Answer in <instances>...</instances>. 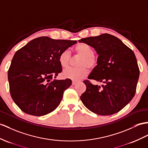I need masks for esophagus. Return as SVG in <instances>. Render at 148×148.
Wrapping results in <instances>:
<instances>
[{"label": "esophagus", "mask_w": 148, "mask_h": 148, "mask_svg": "<svg viewBox=\"0 0 148 148\" xmlns=\"http://www.w3.org/2000/svg\"><path fill=\"white\" fill-rule=\"evenodd\" d=\"M78 83V81H75V80H73L72 81V85H76Z\"/></svg>", "instance_id": "1"}]
</instances>
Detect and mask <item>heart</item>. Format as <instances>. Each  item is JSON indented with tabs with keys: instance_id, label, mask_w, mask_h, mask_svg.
<instances>
[{
	"instance_id": "obj_1",
	"label": "heart",
	"mask_w": 148,
	"mask_h": 148,
	"mask_svg": "<svg viewBox=\"0 0 148 148\" xmlns=\"http://www.w3.org/2000/svg\"><path fill=\"white\" fill-rule=\"evenodd\" d=\"M74 51L77 55L81 56L79 58L77 68H68L63 71L64 78L77 80L85 77L88 74L86 67L92 69L95 68L97 64V58L93 55L94 50L92 47L84 42L78 43L74 47ZM70 60V53L68 50H64L61 52L58 57V62L62 68H66Z\"/></svg>"
}]
</instances>
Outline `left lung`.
Wrapping results in <instances>:
<instances>
[{
    "mask_svg": "<svg viewBox=\"0 0 148 148\" xmlns=\"http://www.w3.org/2000/svg\"><path fill=\"white\" fill-rule=\"evenodd\" d=\"M78 41L93 47L99 55L97 65L88 78L104 84L101 87L85 80L86 88L80 97L82 102L88 110L101 116L118 112L136 93L139 69L134 52L119 39L107 33Z\"/></svg>",
    "mask_w": 148,
    "mask_h": 148,
    "instance_id": "8db88e82",
    "label": "left lung"
}]
</instances>
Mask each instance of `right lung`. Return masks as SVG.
I'll return each mask as SVG.
<instances>
[{
	"mask_svg": "<svg viewBox=\"0 0 148 148\" xmlns=\"http://www.w3.org/2000/svg\"><path fill=\"white\" fill-rule=\"evenodd\" d=\"M77 42L42 36L16 51L8 70V80L10 95L21 110L42 116L59 106L71 80H52L62 71L58 57Z\"/></svg>",
	"mask_w": 148,
	"mask_h": 148,
	"instance_id": "add662e5",
	"label": "right lung"
}]
</instances>
